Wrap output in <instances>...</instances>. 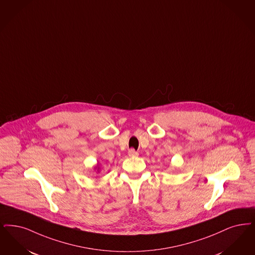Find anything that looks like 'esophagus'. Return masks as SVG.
<instances>
[{
    "instance_id": "34e87169",
    "label": "esophagus",
    "mask_w": 255,
    "mask_h": 255,
    "mask_svg": "<svg viewBox=\"0 0 255 255\" xmlns=\"http://www.w3.org/2000/svg\"><path fill=\"white\" fill-rule=\"evenodd\" d=\"M128 154H129V156L134 157V156H137V155H138V153L135 152L133 149H130V150L128 151Z\"/></svg>"
}]
</instances>
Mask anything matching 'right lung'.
Instances as JSON below:
<instances>
[{
    "instance_id": "1",
    "label": "right lung",
    "mask_w": 255,
    "mask_h": 255,
    "mask_svg": "<svg viewBox=\"0 0 255 255\" xmlns=\"http://www.w3.org/2000/svg\"><path fill=\"white\" fill-rule=\"evenodd\" d=\"M94 171H96L97 172V173H101V167H100V162L98 161V163H97V165L96 166H94Z\"/></svg>"
}]
</instances>
